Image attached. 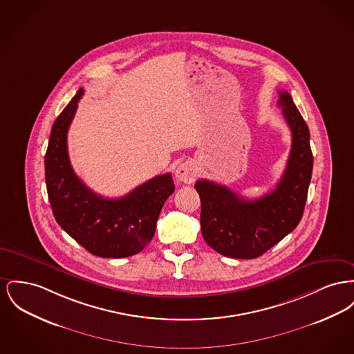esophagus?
Segmentation results:
<instances>
[{
  "label": "esophagus",
  "mask_w": 354,
  "mask_h": 354,
  "mask_svg": "<svg viewBox=\"0 0 354 354\" xmlns=\"http://www.w3.org/2000/svg\"><path fill=\"white\" fill-rule=\"evenodd\" d=\"M175 176L179 182H183V183H192L196 178V166L194 162H185V163H180L179 166L176 167L175 169Z\"/></svg>",
  "instance_id": "esophagus-1"
}]
</instances>
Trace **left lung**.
<instances>
[{
	"mask_svg": "<svg viewBox=\"0 0 354 354\" xmlns=\"http://www.w3.org/2000/svg\"><path fill=\"white\" fill-rule=\"evenodd\" d=\"M278 105L290 127L291 149L277 187L249 201L207 179L195 185L202 202V235L211 249L225 257H261L295 229L304 215L312 179L310 133L286 91H279Z\"/></svg>",
	"mask_w": 354,
	"mask_h": 354,
	"instance_id": "obj_1",
	"label": "left lung"
}]
</instances>
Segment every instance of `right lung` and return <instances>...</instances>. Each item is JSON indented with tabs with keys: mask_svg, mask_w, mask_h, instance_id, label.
Returning <instances> with one entry per match:
<instances>
[{
	"mask_svg": "<svg viewBox=\"0 0 354 354\" xmlns=\"http://www.w3.org/2000/svg\"><path fill=\"white\" fill-rule=\"evenodd\" d=\"M77 91L52 127L45 153V183L60 227L84 249L102 258L131 257L152 239L159 214L175 186L158 175L123 198L106 199L86 187L71 166L66 135L83 96Z\"/></svg>",
	"mask_w": 354,
	"mask_h": 354,
	"instance_id": "add662e5",
	"label": "right lung"
}]
</instances>
